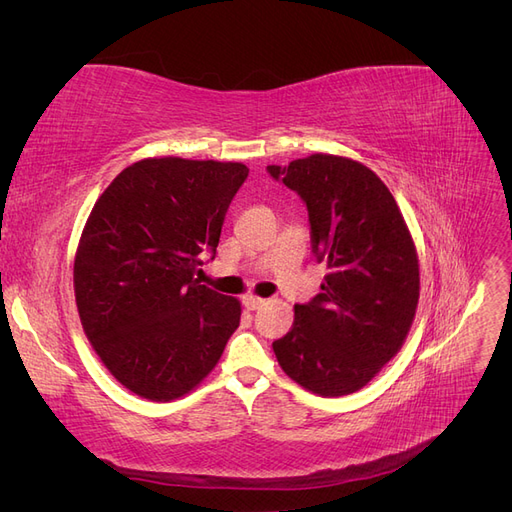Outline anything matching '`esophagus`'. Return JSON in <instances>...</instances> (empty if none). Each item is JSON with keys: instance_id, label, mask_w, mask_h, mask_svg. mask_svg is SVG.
I'll use <instances>...</instances> for the list:
<instances>
[{"instance_id": "obj_1", "label": "esophagus", "mask_w": 512, "mask_h": 512, "mask_svg": "<svg viewBox=\"0 0 512 512\" xmlns=\"http://www.w3.org/2000/svg\"><path fill=\"white\" fill-rule=\"evenodd\" d=\"M262 303H265V299H260V297H256V294H252V292H247V294H243V305L247 307V309H258Z\"/></svg>"}]
</instances>
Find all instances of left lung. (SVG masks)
Instances as JSON below:
<instances>
[{"instance_id":"obj_1","label":"left lung","mask_w":512,"mask_h":512,"mask_svg":"<svg viewBox=\"0 0 512 512\" xmlns=\"http://www.w3.org/2000/svg\"><path fill=\"white\" fill-rule=\"evenodd\" d=\"M267 170L305 200L314 252L329 269L273 342L277 363L314 395H350L410 333L421 292L414 239L389 188L361 162L312 153Z\"/></svg>"}]
</instances>
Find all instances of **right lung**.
Returning <instances> with one entry per match:
<instances>
[{"instance_id": "right-lung-1", "label": "right lung", "mask_w": 512, "mask_h": 512, "mask_svg": "<svg viewBox=\"0 0 512 512\" xmlns=\"http://www.w3.org/2000/svg\"><path fill=\"white\" fill-rule=\"evenodd\" d=\"M247 177L241 162L145 158L123 168L91 209L74 256L83 331L134 395L173 401L218 365L241 320L235 297L194 280L220 243Z\"/></svg>"}]
</instances>
